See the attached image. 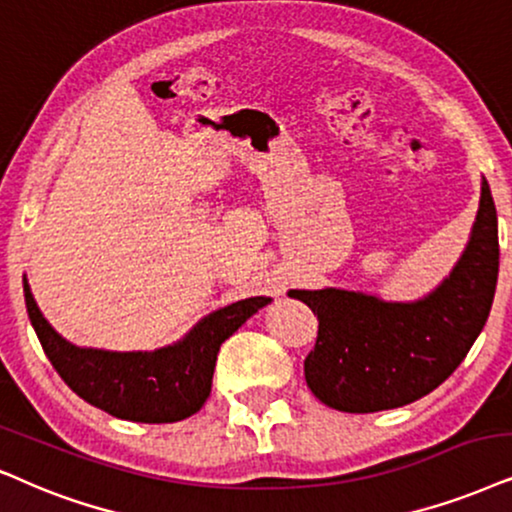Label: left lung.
<instances>
[{"label": "left lung", "instance_id": "left-lung-1", "mask_svg": "<svg viewBox=\"0 0 512 512\" xmlns=\"http://www.w3.org/2000/svg\"><path fill=\"white\" fill-rule=\"evenodd\" d=\"M498 278V219L487 179L461 260L420 300L387 302L342 288L290 290L319 319L304 380L316 399L347 413L406 406L461 366L482 333Z\"/></svg>", "mask_w": 512, "mask_h": 512}]
</instances>
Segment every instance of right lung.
<instances>
[{"label":"right lung","mask_w":512,"mask_h":512,"mask_svg":"<svg viewBox=\"0 0 512 512\" xmlns=\"http://www.w3.org/2000/svg\"><path fill=\"white\" fill-rule=\"evenodd\" d=\"M25 307L56 373L77 397L134 423H177L210 397L217 352L271 297H248L200 319L174 345L153 352H108L61 338L37 307L23 278Z\"/></svg>","instance_id":"right-lung-1"}]
</instances>
